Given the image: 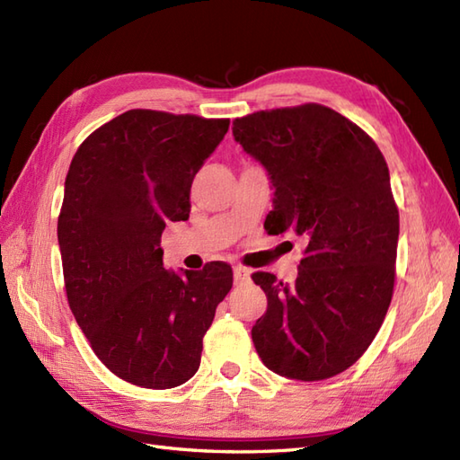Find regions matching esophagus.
<instances>
[{
	"mask_svg": "<svg viewBox=\"0 0 460 460\" xmlns=\"http://www.w3.org/2000/svg\"><path fill=\"white\" fill-rule=\"evenodd\" d=\"M233 276H234V282H244L249 279V270L244 269V266H234L233 269Z\"/></svg>",
	"mask_w": 460,
	"mask_h": 460,
	"instance_id": "34e87169",
	"label": "esophagus"
}]
</instances>
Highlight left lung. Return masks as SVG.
Instances as JSON below:
<instances>
[{"label":"left lung","mask_w":460,"mask_h":460,"mask_svg":"<svg viewBox=\"0 0 460 460\" xmlns=\"http://www.w3.org/2000/svg\"><path fill=\"white\" fill-rule=\"evenodd\" d=\"M233 137L270 176L264 229L307 241L294 284L252 274L269 300L254 349L280 376H337L365 355L392 302L400 216L386 160L358 125L319 103L237 117Z\"/></svg>","instance_id":"8db88e82"}]
</instances>
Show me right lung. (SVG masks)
I'll list each match as a JSON object with an SVG mask.
<instances>
[{
    "label": "right lung",
    "mask_w": 460,
    "mask_h": 460,
    "mask_svg": "<svg viewBox=\"0 0 460 460\" xmlns=\"http://www.w3.org/2000/svg\"><path fill=\"white\" fill-rule=\"evenodd\" d=\"M229 119L129 110L74 155L58 216L64 288L105 367L166 390L196 375L216 307L233 286L226 262L176 274L160 234L190 217V188Z\"/></svg>",
    "instance_id": "obj_1"
}]
</instances>
